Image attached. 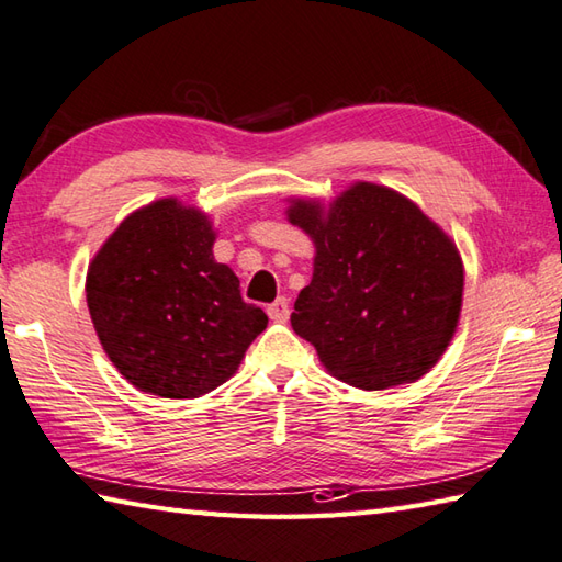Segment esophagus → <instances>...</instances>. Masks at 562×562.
Instances as JSON below:
<instances>
[{"label":"esophagus","mask_w":562,"mask_h":562,"mask_svg":"<svg viewBox=\"0 0 562 562\" xmlns=\"http://www.w3.org/2000/svg\"><path fill=\"white\" fill-rule=\"evenodd\" d=\"M289 313H291V307L285 297H277V301L267 307V315L273 319V323H285V319H289Z\"/></svg>","instance_id":"1"}]
</instances>
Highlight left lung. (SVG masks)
I'll return each instance as SVG.
<instances>
[{
	"label": "left lung",
	"mask_w": 562,
	"mask_h": 562,
	"mask_svg": "<svg viewBox=\"0 0 562 562\" xmlns=\"http://www.w3.org/2000/svg\"><path fill=\"white\" fill-rule=\"evenodd\" d=\"M313 239V281L291 325L329 375L361 391L415 383L443 357L463 305L453 239L403 193L357 181L327 205L289 199Z\"/></svg>",
	"instance_id": "obj_1"
}]
</instances>
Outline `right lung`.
<instances>
[{"label":"right lung","instance_id":"right-lung-1","mask_svg":"<svg viewBox=\"0 0 562 562\" xmlns=\"http://www.w3.org/2000/svg\"><path fill=\"white\" fill-rule=\"evenodd\" d=\"M213 243L209 215L169 196L133 211L91 259V323L137 391L169 400L211 393L265 331L267 313L243 301Z\"/></svg>","mask_w":562,"mask_h":562}]
</instances>
